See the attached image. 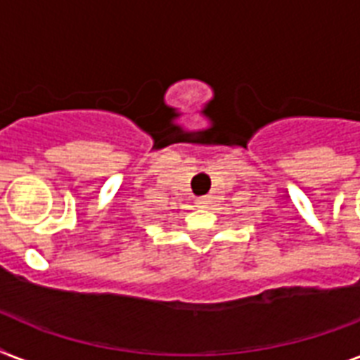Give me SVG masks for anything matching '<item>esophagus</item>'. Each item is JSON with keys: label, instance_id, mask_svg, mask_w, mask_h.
<instances>
[{"label": "esophagus", "instance_id": "1", "mask_svg": "<svg viewBox=\"0 0 360 360\" xmlns=\"http://www.w3.org/2000/svg\"><path fill=\"white\" fill-rule=\"evenodd\" d=\"M196 205H198V207H209V205H211V198H209V196L198 198Z\"/></svg>", "mask_w": 360, "mask_h": 360}]
</instances>
